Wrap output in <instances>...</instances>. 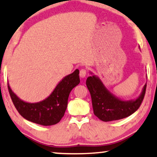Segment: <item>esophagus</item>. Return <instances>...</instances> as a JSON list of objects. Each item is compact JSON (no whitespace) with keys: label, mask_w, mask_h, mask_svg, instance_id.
Returning <instances> with one entry per match:
<instances>
[{"label":"esophagus","mask_w":157,"mask_h":157,"mask_svg":"<svg viewBox=\"0 0 157 157\" xmlns=\"http://www.w3.org/2000/svg\"><path fill=\"white\" fill-rule=\"evenodd\" d=\"M86 74H87V70L85 69V68H82V69L80 70L79 76H80L81 78H85L86 76Z\"/></svg>","instance_id":"esophagus-1"}]
</instances>
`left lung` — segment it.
Masks as SVG:
<instances>
[{
    "label": "left lung",
    "mask_w": 157,
    "mask_h": 157,
    "mask_svg": "<svg viewBox=\"0 0 157 157\" xmlns=\"http://www.w3.org/2000/svg\"><path fill=\"white\" fill-rule=\"evenodd\" d=\"M86 86L91 94L94 113L103 121H111L128 117L139 108L144 97L147 83L136 98L122 100L106 89L99 77L90 72Z\"/></svg>",
    "instance_id": "1"
}]
</instances>
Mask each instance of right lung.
I'll list each match as a JSON object with an SVG mask.
<instances>
[{"label": "right lung", "mask_w": 157, "mask_h": 157, "mask_svg": "<svg viewBox=\"0 0 157 157\" xmlns=\"http://www.w3.org/2000/svg\"><path fill=\"white\" fill-rule=\"evenodd\" d=\"M79 71L75 70L60 81L50 95L39 102L30 103L21 99L10 89L9 94L19 113L28 121L42 126H51L59 123L67 108L70 92L80 83Z\"/></svg>", "instance_id": "obj_1"}]
</instances>
